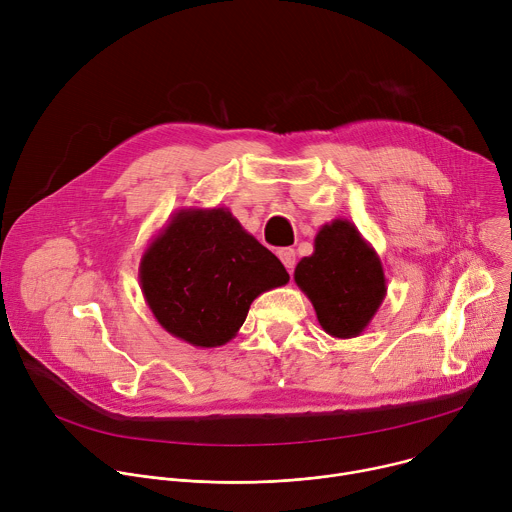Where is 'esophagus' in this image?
<instances>
[{"instance_id": "34e87169", "label": "esophagus", "mask_w": 512, "mask_h": 512, "mask_svg": "<svg viewBox=\"0 0 512 512\" xmlns=\"http://www.w3.org/2000/svg\"><path fill=\"white\" fill-rule=\"evenodd\" d=\"M279 259H281V263L285 265V269L291 273V271H294V265H296V251L294 249H281L279 253Z\"/></svg>"}]
</instances>
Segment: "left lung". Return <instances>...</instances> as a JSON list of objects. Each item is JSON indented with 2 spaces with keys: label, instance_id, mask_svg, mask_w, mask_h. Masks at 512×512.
Returning <instances> with one entry per match:
<instances>
[{
  "label": "left lung",
  "instance_id": "1",
  "mask_svg": "<svg viewBox=\"0 0 512 512\" xmlns=\"http://www.w3.org/2000/svg\"><path fill=\"white\" fill-rule=\"evenodd\" d=\"M294 281L312 302L322 330L340 340L367 330L387 296L379 253L346 218L320 227L314 253L300 259Z\"/></svg>",
  "mask_w": 512,
  "mask_h": 512
}]
</instances>
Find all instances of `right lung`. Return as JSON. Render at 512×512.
<instances>
[{
  "mask_svg": "<svg viewBox=\"0 0 512 512\" xmlns=\"http://www.w3.org/2000/svg\"><path fill=\"white\" fill-rule=\"evenodd\" d=\"M281 261L227 206L176 210L139 259V287L158 324L196 348L231 342L255 298L281 287Z\"/></svg>",
  "mask_w": 512,
  "mask_h": 512,
  "instance_id": "obj_1",
  "label": "right lung"
}]
</instances>
